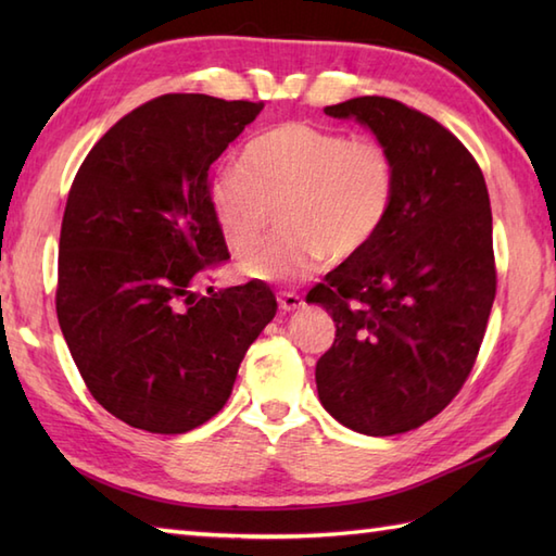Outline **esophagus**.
Segmentation results:
<instances>
[{
  "instance_id": "34e87169",
  "label": "esophagus",
  "mask_w": 556,
  "mask_h": 556,
  "mask_svg": "<svg viewBox=\"0 0 556 556\" xmlns=\"http://www.w3.org/2000/svg\"><path fill=\"white\" fill-rule=\"evenodd\" d=\"M277 301H279V308L285 311V313H293V311H301L303 308V299L299 296V293H293V291L279 293Z\"/></svg>"
}]
</instances>
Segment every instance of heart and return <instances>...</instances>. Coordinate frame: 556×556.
<instances>
[{
	"label": "heart",
	"mask_w": 556,
	"mask_h": 556,
	"mask_svg": "<svg viewBox=\"0 0 556 556\" xmlns=\"http://www.w3.org/2000/svg\"><path fill=\"white\" fill-rule=\"evenodd\" d=\"M396 167L377 138L285 122L248 143L243 167L224 169L210 186V212L236 255L263 243L277 210L285 229L241 260L245 277L296 281L323 260L344 263L370 245L392 210Z\"/></svg>",
	"instance_id": "1"
}]
</instances>
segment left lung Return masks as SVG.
Returning a JSON list of instances; mask_svg holds the SVG:
<instances>
[{
	"label": "left lung",
	"mask_w": 556,
	"mask_h": 556,
	"mask_svg": "<svg viewBox=\"0 0 556 556\" xmlns=\"http://www.w3.org/2000/svg\"><path fill=\"white\" fill-rule=\"evenodd\" d=\"M325 114L382 140L396 193L370 245L305 299L337 323L317 396L356 432H408L458 394L485 337L497 291L485 176L452 131L396 100L353 98Z\"/></svg>",
	"instance_id": "obj_1"
}]
</instances>
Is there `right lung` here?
I'll use <instances>...</instances> for the list:
<instances>
[{"label":"right lung","mask_w":556,"mask_h":556,"mask_svg":"<svg viewBox=\"0 0 556 556\" xmlns=\"http://www.w3.org/2000/svg\"><path fill=\"white\" fill-rule=\"evenodd\" d=\"M263 102L174 92L104 134L71 184L56 317L83 382L138 430L181 434L227 399L277 313L263 281L200 296L229 257L210 212V167Z\"/></svg>","instance_id":"add662e5"}]
</instances>
